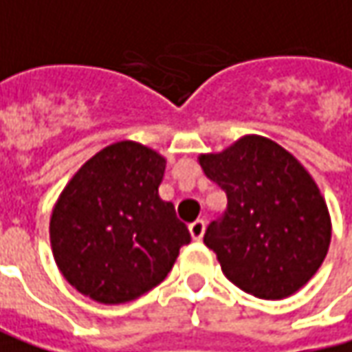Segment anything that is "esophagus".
<instances>
[{
	"mask_svg": "<svg viewBox=\"0 0 352 352\" xmlns=\"http://www.w3.org/2000/svg\"><path fill=\"white\" fill-rule=\"evenodd\" d=\"M204 220H197V222H192V224L188 226V234H190V237L195 239V241H200L202 239V236H204Z\"/></svg>",
	"mask_w": 352,
	"mask_h": 352,
	"instance_id": "34e87169",
	"label": "esophagus"
}]
</instances>
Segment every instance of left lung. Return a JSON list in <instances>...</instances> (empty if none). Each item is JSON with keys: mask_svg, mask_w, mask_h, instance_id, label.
<instances>
[{"mask_svg": "<svg viewBox=\"0 0 352 352\" xmlns=\"http://www.w3.org/2000/svg\"><path fill=\"white\" fill-rule=\"evenodd\" d=\"M199 164L228 197L222 220L204 234L226 278L263 300H283L308 285L327 255L331 216L306 167L257 134L200 153Z\"/></svg>", "mask_w": 352, "mask_h": 352, "instance_id": "1", "label": "left lung"}]
</instances>
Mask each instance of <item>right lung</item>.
<instances>
[{
    "label": "right lung",
    "instance_id": "right-lung-1",
    "mask_svg": "<svg viewBox=\"0 0 352 352\" xmlns=\"http://www.w3.org/2000/svg\"><path fill=\"white\" fill-rule=\"evenodd\" d=\"M165 157L122 140L76 171L50 216V245L69 285L101 304H126L164 280L190 241L160 199Z\"/></svg>",
    "mask_w": 352,
    "mask_h": 352
}]
</instances>
